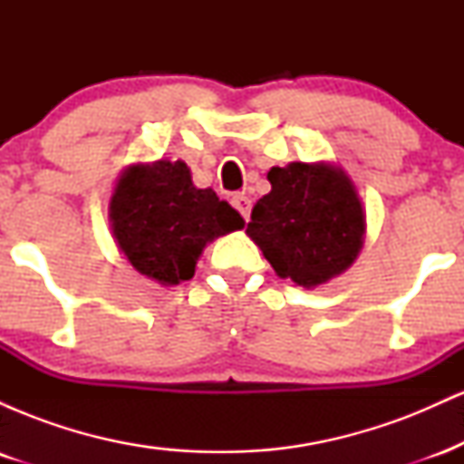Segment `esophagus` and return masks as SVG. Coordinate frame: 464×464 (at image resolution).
<instances>
[{
  "instance_id": "1",
  "label": "esophagus",
  "mask_w": 464,
  "mask_h": 464,
  "mask_svg": "<svg viewBox=\"0 0 464 464\" xmlns=\"http://www.w3.org/2000/svg\"><path fill=\"white\" fill-rule=\"evenodd\" d=\"M231 205L236 207V209L239 211V214H242V218L244 220H248V216H250V207H253V200L248 198V196H244V194H236L231 198Z\"/></svg>"
}]
</instances>
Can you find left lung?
Instances as JSON below:
<instances>
[{
    "label": "left lung",
    "mask_w": 464,
    "mask_h": 464,
    "mask_svg": "<svg viewBox=\"0 0 464 464\" xmlns=\"http://www.w3.org/2000/svg\"><path fill=\"white\" fill-rule=\"evenodd\" d=\"M268 180L273 189L253 207L246 236L275 273L303 287L344 273L366 233L362 200L344 169L292 161L270 169Z\"/></svg>",
    "instance_id": "8db88e82"
}]
</instances>
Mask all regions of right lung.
Masks as SVG:
<instances>
[{
    "instance_id": "right-lung-1",
    "label": "right lung",
    "mask_w": 464,
    "mask_h": 464,
    "mask_svg": "<svg viewBox=\"0 0 464 464\" xmlns=\"http://www.w3.org/2000/svg\"><path fill=\"white\" fill-rule=\"evenodd\" d=\"M109 220L132 268L161 285L191 279L202 248L244 227V218L214 189L191 183L188 165L165 159L121 172Z\"/></svg>"
}]
</instances>
